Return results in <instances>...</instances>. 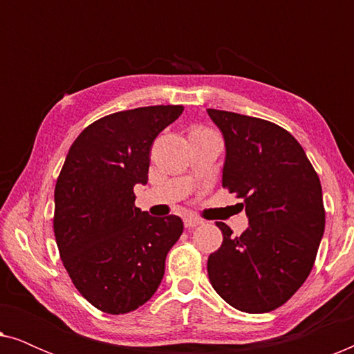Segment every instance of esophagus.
I'll list each match as a JSON object with an SVG mask.
<instances>
[{"instance_id":"34e87169","label":"esophagus","mask_w":354,"mask_h":354,"mask_svg":"<svg viewBox=\"0 0 354 354\" xmlns=\"http://www.w3.org/2000/svg\"><path fill=\"white\" fill-rule=\"evenodd\" d=\"M183 224H185V227L188 230H192V229H195V227H198V225H201L203 224V221L201 219H196V217H185V219H183Z\"/></svg>"}]
</instances>
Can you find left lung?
<instances>
[{"label":"left lung","mask_w":354,"mask_h":354,"mask_svg":"<svg viewBox=\"0 0 354 354\" xmlns=\"http://www.w3.org/2000/svg\"><path fill=\"white\" fill-rule=\"evenodd\" d=\"M225 145L222 187L243 198L248 229L207 258L212 288L243 313L274 311L311 272L326 227L322 187L292 133L268 120L207 109Z\"/></svg>","instance_id":"1"}]
</instances>
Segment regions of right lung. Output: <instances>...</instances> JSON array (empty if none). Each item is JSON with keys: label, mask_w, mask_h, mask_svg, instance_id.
Returning a JSON list of instances; mask_svg holds the SVG:
<instances>
[{"label": "right lung", "mask_w": 354, "mask_h": 354, "mask_svg": "<svg viewBox=\"0 0 354 354\" xmlns=\"http://www.w3.org/2000/svg\"><path fill=\"white\" fill-rule=\"evenodd\" d=\"M182 111L148 106L109 114L90 124L67 153L55 188L53 227L69 277L100 311L125 314L147 303L180 239V217L142 211L133 187L147 185L154 138Z\"/></svg>", "instance_id": "1"}]
</instances>
